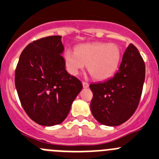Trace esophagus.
<instances>
[{
	"mask_svg": "<svg viewBox=\"0 0 159 159\" xmlns=\"http://www.w3.org/2000/svg\"><path fill=\"white\" fill-rule=\"evenodd\" d=\"M82 84H83V87H84V88H87V87H89V84H88V83H87V82H83Z\"/></svg>",
	"mask_w": 159,
	"mask_h": 159,
	"instance_id": "34e87169",
	"label": "esophagus"
}]
</instances>
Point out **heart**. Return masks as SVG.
<instances>
[{
	"instance_id": "heart-1",
	"label": "heart",
	"mask_w": 159,
	"mask_h": 159,
	"mask_svg": "<svg viewBox=\"0 0 159 159\" xmlns=\"http://www.w3.org/2000/svg\"><path fill=\"white\" fill-rule=\"evenodd\" d=\"M63 58L71 75H78L87 66V70L93 79L105 80L117 71L122 52L119 45L115 43L95 42L80 45L75 51L66 50Z\"/></svg>"
}]
</instances>
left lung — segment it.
Instances as JSON below:
<instances>
[{
  "instance_id": "obj_1",
  "label": "left lung",
  "mask_w": 159,
  "mask_h": 159,
  "mask_svg": "<svg viewBox=\"0 0 159 159\" xmlns=\"http://www.w3.org/2000/svg\"><path fill=\"white\" fill-rule=\"evenodd\" d=\"M145 79V64L130 43L124 52L118 72L103 83L90 84L93 92L90 109L100 123L121 125L134 115L140 102Z\"/></svg>"
}]
</instances>
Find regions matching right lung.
Returning a JSON list of instances; mask_svg holds the SVG:
<instances>
[{"label": "right lung", "mask_w": 159, "mask_h": 159, "mask_svg": "<svg viewBox=\"0 0 159 159\" xmlns=\"http://www.w3.org/2000/svg\"><path fill=\"white\" fill-rule=\"evenodd\" d=\"M63 51L61 36L43 37L25 47L16 66L15 84L21 105L41 126L62 122L83 88L66 70Z\"/></svg>", "instance_id": "right-lung-1"}]
</instances>
